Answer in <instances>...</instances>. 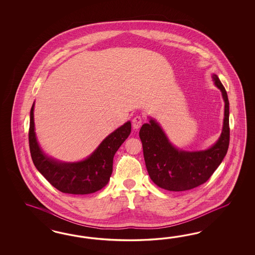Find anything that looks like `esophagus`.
<instances>
[{"label":"esophagus","instance_id":"1","mask_svg":"<svg viewBox=\"0 0 255 255\" xmlns=\"http://www.w3.org/2000/svg\"><path fill=\"white\" fill-rule=\"evenodd\" d=\"M131 124H132V128L134 130H137V129L141 127L142 124H143V119L140 116H135L132 119Z\"/></svg>","mask_w":255,"mask_h":255}]
</instances>
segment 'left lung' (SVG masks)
<instances>
[{
  "label": "left lung",
  "instance_id": "8db88e82",
  "mask_svg": "<svg viewBox=\"0 0 255 255\" xmlns=\"http://www.w3.org/2000/svg\"><path fill=\"white\" fill-rule=\"evenodd\" d=\"M212 78L224 97V128L216 144L203 151L178 150L171 145L153 120L143 124L139 137L143 146L147 173L155 184L167 191L182 192L202 185L215 172L227 153L230 141L229 101L225 88L216 75Z\"/></svg>",
  "mask_w": 255,
  "mask_h": 255
}]
</instances>
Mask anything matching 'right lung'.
I'll return each instance as SVG.
<instances>
[{
  "label": "right lung",
  "instance_id": "obj_1",
  "mask_svg": "<svg viewBox=\"0 0 255 255\" xmlns=\"http://www.w3.org/2000/svg\"><path fill=\"white\" fill-rule=\"evenodd\" d=\"M33 106L31 108L29 146L35 167L57 190L71 194H88L108 184L113 170L114 155L131 133V123L118 128L105 139L88 159L65 163L54 161L42 152L34 132Z\"/></svg>",
  "mask_w": 255,
  "mask_h": 255
}]
</instances>
